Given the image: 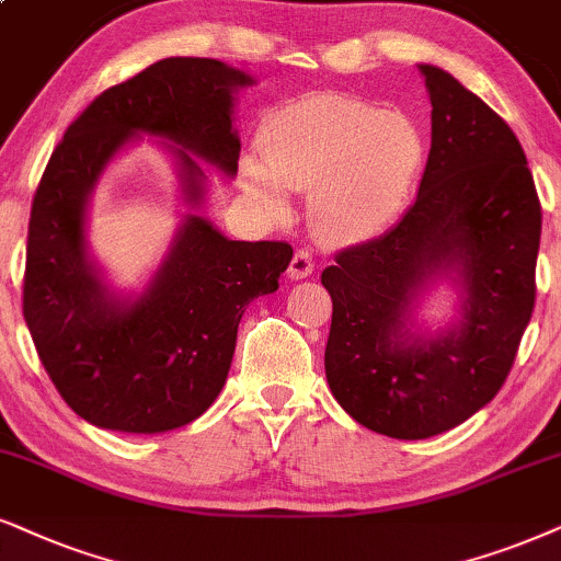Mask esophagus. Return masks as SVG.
<instances>
[{
	"label": "esophagus",
	"instance_id": "1",
	"mask_svg": "<svg viewBox=\"0 0 561 561\" xmlns=\"http://www.w3.org/2000/svg\"><path fill=\"white\" fill-rule=\"evenodd\" d=\"M310 274H313V256H310L308 251H297L293 261H289L287 276L293 282H300V279H308Z\"/></svg>",
	"mask_w": 561,
	"mask_h": 561
}]
</instances>
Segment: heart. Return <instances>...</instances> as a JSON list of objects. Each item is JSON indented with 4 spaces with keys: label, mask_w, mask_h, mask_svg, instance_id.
I'll return each mask as SVG.
<instances>
[{
    "label": "heart",
    "mask_w": 561,
    "mask_h": 561,
    "mask_svg": "<svg viewBox=\"0 0 561 561\" xmlns=\"http://www.w3.org/2000/svg\"><path fill=\"white\" fill-rule=\"evenodd\" d=\"M259 154L243 160L240 179L268 215H289L287 191H310L318 236L365 243L401 215L427 141L407 113L321 92L276 111L261 131Z\"/></svg>",
    "instance_id": "1"
}]
</instances>
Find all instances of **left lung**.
Returning a JSON list of instances; mask_svg holds the SVG:
<instances>
[{"mask_svg":"<svg viewBox=\"0 0 561 561\" xmlns=\"http://www.w3.org/2000/svg\"><path fill=\"white\" fill-rule=\"evenodd\" d=\"M432 103L420 194L386 236L346 248L321 282L333 300L325 380L363 427L396 439L448 432L497 396L534 313L541 204L513 129L456 77L416 64ZM450 286L448 324L419 308Z\"/></svg>","mask_w":561,"mask_h":561,"instance_id":"left-lung-1","label":"left lung"}]
</instances>
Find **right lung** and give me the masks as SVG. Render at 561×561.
I'll use <instances>...</instances> for the list:
<instances>
[{
  "mask_svg": "<svg viewBox=\"0 0 561 561\" xmlns=\"http://www.w3.org/2000/svg\"><path fill=\"white\" fill-rule=\"evenodd\" d=\"M256 84L217 59L170 56L98 95L64 134L27 225L23 313L48 378L84 422L160 435L198 420L222 391L248 302L279 289L293 248L230 240L196 209L202 159L238 175V92ZM145 136L180 179L182 218L141 290H118L89 248L104 170Z\"/></svg>",
  "mask_w": 561,
  "mask_h": 561,
  "instance_id": "right-lung-1",
  "label": "right lung"
}]
</instances>
